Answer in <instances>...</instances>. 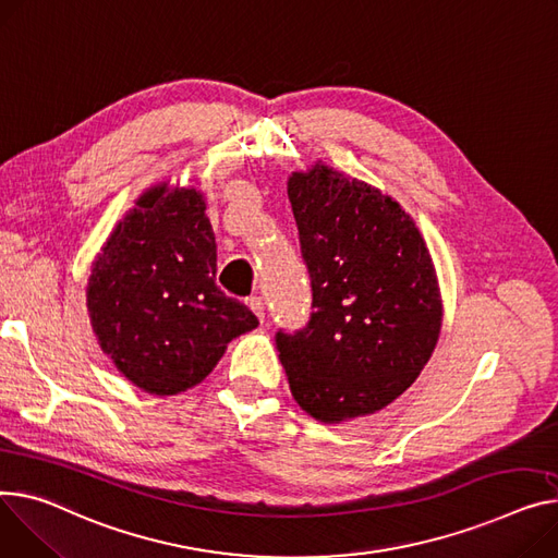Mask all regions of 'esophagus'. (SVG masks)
Here are the masks:
<instances>
[{
    "mask_svg": "<svg viewBox=\"0 0 558 558\" xmlns=\"http://www.w3.org/2000/svg\"><path fill=\"white\" fill-rule=\"evenodd\" d=\"M246 305H248V310H251L259 320H265V303H263V299H257V295H251V299H246Z\"/></svg>",
    "mask_w": 558,
    "mask_h": 558,
    "instance_id": "1",
    "label": "esophagus"
}]
</instances>
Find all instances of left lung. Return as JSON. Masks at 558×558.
<instances>
[{
    "label": "left lung",
    "instance_id": "obj_1",
    "mask_svg": "<svg viewBox=\"0 0 558 558\" xmlns=\"http://www.w3.org/2000/svg\"><path fill=\"white\" fill-rule=\"evenodd\" d=\"M287 195L312 278V318L278 331L291 395L307 415L341 424L375 415L415 384L441 331L428 246L397 199L316 161Z\"/></svg>",
    "mask_w": 558,
    "mask_h": 558
}]
</instances>
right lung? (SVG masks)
Instances as JSON below:
<instances>
[{"label":"right lung","instance_id":"1","mask_svg":"<svg viewBox=\"0 0 558 558\" xmlns=\"http://www.w3.org/2000/svg\"><path fill=\"white\" fill-rule=\"evenodd\" d=\"M217 246L204 193L155 183L100 246L87 312L100 350L150 395L202 384L255 314L215 284Z\"/></svg>","mask_w":558,"mask_h":558}]
</instances>
